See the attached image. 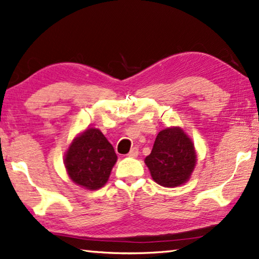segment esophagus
Returning a JSON list of instances; mask_svg holds the SVG:
<instances>
[{
    "label": "esophagus",
    "mask_w": 259,
    "mask_h": 259,
    "mask_svg": "<svg viewBox=\"0 0 259 259\" xmlns=\"http://www.w3.org/2000/svg\"><path fill=\"white\" fill-rule=\"evenodd\" d=\"M138 154H139V149L137 148V147H134V148L130 150V153L128 154V156L131 157V158H135V157L138 156Z\"/></svg>",
    "instance_id": "esophagus-1"
}]
</instances>
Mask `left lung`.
Here are the masks:
<instances>
[{"instance_id": "8db88e82", "label": "left lung", "mask_w": 259, "mask_h": 259, "mask_svg": "<svg viewBox=\"0 0 259 259\" xmlns=\"http://www.w3.org/2000/svg\"><path fill=\"white\" fill-rule=\"evenodd\" d=\"M145 164L157 184L164 187L183 185L190 180L196 165L193 141L180 126L161 130Z\"/></svg>"}]
</instances>
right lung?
Returning a JSON list of instances; mask_svg holds the SVG:
<instances>
[{
    "label": "right lung",
    "mask_w": 259,
    "mask_h": 259,
    "mask_svg": "<svg viewBox=\"0 0 259 259\" xmlns=\"http://www.w3.org/2000/svg\"><path fill=\"white\" fill-rule=\"evenodd\" d=\"M116 159L113 146L104 135L96 128H88L68 146L64 164L75 184L94 191L108 182Z\"/></svg>",
    "instance_id": "obj_1"
}]
</instances>
